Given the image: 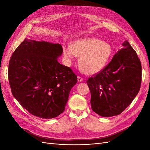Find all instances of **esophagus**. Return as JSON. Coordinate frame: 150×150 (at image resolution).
I'll list each match as a JSON object with an SVG mask.
<instances>
[{
	"mask_svg": "<svg viewBox=\"0 0 150 150\" xmlns=\"http://www.w3.org/2000/svg\"><path fill=\"white\" fill-rule=\"evenodd\" d=\"M77 80H78V82H82L83 81V79H82L81 77H80V76H78Z\"/></svg>",
	"mask_w": 150,
	"mask_h": 150,
	"instance_id": "obj_1",
	"label": "esophagus"
}]
</instances>
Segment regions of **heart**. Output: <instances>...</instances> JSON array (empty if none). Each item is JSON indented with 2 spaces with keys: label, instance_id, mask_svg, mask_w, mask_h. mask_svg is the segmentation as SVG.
Instances as JSON below:
<instances>
[{
  "label": "heart",
  "instance_id": "obj_1",
  "mask_svg": "<svg viewBox=\"0 0 150 150\" xmlns=\"http://www.w3.org/2000/svg\"><path fill=\"white\" fill-rule=\"evenodd\" d=\"M63 54L69 62L80 57L79 65L89 75L102 71L109 62L112 55L110 44L95 39L85 38L73 42L71 46L64 47Z\"/></svg>",
  "mask_w": 150,
  "mask_h": 150
}]
</instances>
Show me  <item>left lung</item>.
I'll return each instance as SVG.
<instances>
[{
	"label": "left lung",
	"mask_w": 150,
	"mask_h": 150,
	"mask_svg": "<svg viewBox=\"0 0 150 150\" xmlns=\"http://www.w3.org/2000/svg\"><path fill=\"white\" fill-rule=\"evenodd\" d=\"M122 46L102 71L87 81L91 109L101 117L120 114L132 103L141 88L140 59L128 40Z\"/></svg>",
	"instance_id": "8db88e82"
}]
</instances>
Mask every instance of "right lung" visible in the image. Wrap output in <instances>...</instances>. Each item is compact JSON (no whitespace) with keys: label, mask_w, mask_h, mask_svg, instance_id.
<instances>
[{"label":"right lung","mask_w":150,"mask_h":150,"mask_svg":"<svg viewBox=\"0 0 150 150\" xmlns=\"http://www.w3.org/2000/svg\"><path fill=\"white\" fill-rule=\"evenodd\" d=\"M62 52L60 44L25 39L11 57L8 79L11 93L35 116L44 119L59 116L77 84L72 69L57 60Z\"/></svg>","instance_id":"obj_1"}]
</instances>
